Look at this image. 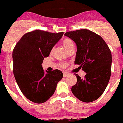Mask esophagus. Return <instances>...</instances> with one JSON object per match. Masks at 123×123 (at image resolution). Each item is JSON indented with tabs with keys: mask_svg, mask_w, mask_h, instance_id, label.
<instances>
[{
	"mask_svg": "<svg viewBox=\"0 0 123 123\" xmlns=\"http://www.w3.org/2000/svg\"><path fill=\"white\" fill-rule=\"evenodd\" d=\"M63 74H64V77H68L69 75V73H67L66 72H63Z\"/></svg>",
	"mask_w": 123,
	"mask_h": 123,
	"instance_id": "esophagus-1",
	"label": "esophagus"
}]
</instances>
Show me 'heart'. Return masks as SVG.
Returning a JSON list of instances; mask_svg holds the SVG:
<instances>
[{
  "label": "heart",
  "mask_w": 123,
  "mask_h": 123,
  "mask_svg": "<svg viewBox=\"0 0 123 123\" xmlns=\"http://www.w3.org/2000/svg\"><path fill=\"white\" fill-rule=\"evenodd\" d=\"M63 44H64V46L65 48L67 49V50H68L69 48H70L71 46H72L74 45V44L73 41H72V40L70 39H64V41H63ZM67 65H68V64H67L66 62H61V63H60L59 66H60L61 68H66V66H67Z\"/></svg>",
  "instance_id": "1"
}]
</instances>
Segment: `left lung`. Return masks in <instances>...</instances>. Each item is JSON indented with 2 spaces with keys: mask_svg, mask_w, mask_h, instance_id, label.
Instances as JSON below:
<instances>
[{
  "mask_svg": "<svg viewBox=\"0 0 123 123\" xmlns=\"http://www.w3.org/2000/svg\"><path fill=\"white\" fill-rule=\"evenodd\" d=\"M64 35L76 44L75 64L86 72L84 79L75 74L77 81L71 88L72 93L83 102L95 101L104 92L110 79V49L101 36L88 30L68 31Z\"/></svg>",
  "mask_w": 123,
  "mask_h": 123,
  "instance_id": "8db88e82",
  "label": "left lung"
}]
</instances>
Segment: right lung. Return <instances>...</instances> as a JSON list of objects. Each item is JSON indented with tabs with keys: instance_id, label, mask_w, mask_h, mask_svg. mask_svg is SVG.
Instances as JSON below:
<instances>
[{
	"instance_id": "obj_1",
	"label": "right lung",
	"mask_w": 123,
	"mask_h": 123,
	"mask_svg": "<svg viewBox=\"0 0 123 123\" xmlns=\"http://www.w3.org/2000/svg\"><path fill=\"white\" fill-rule=\"evenodd\" d=\"M63 34L64 32L53 33L39 30L28 32L13 50V72L16 82L22 93L32 102H46L62 79L61 70L46 72L41 64Z\"/></svg>"
}]
</instances>
